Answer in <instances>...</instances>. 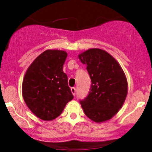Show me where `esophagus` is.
Returning <instances> with one entry per match:
<instances>
[{
    "label": "esophagus",
    "mask_w": 152,
    "mask_h": 152,
    "mask_svg": "<svg viewBox=\"0 0 152 152\" xmlns=\"http://www.w3.org/2000/svg\"><path fill=\"white\" fill-rule=\"evenodd\" d=\"M70 90H71V92L72 93V95H75L76 89H75V87H72V88H71V89H70Z\"/></svg>",
    "instance_id": "1"
}]
</instances>
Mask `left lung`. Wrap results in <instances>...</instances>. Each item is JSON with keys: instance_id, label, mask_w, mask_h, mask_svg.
Returning a JSON list of instances; mask_svg holds the SVG:
<instances>
[{"instance_id": "8db88e82", "label": "left lung", "mask_w": 152, "mask_h": 152, "mask_svg": "<svg viewBox=\"0 0 152 152\" xmlns=\"http://www.w3.org/2000/svg\"><path fill=\"white\" fill-rule=\"evenodd\" d=\"M91 80V91L80 104L92 121L109 120L121 109L128 92L125 74L119 63L107 51L91 48L78 55Z\"/></svg>"}]
</instances>
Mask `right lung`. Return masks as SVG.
<instances>
[{"label": "right lung", "instance_id": "1", "mask_svg": "<svg viewBox=\"0 0 152 152\" xmlns=\"http://www.w3.org/2000/svg\"><path fill=\"white\" fill-rule=\"evenodd\" d=\"M68 54L47 50L35 59L23 77L22 95L29 109L37 117L51 121L61 115L73 95L63 66Z\"/></svg>", "mask_w": 152, "mask_h": 152}]
</instances>
